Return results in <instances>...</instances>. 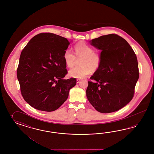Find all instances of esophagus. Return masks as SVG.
<instances>
[{"instance_id": "34e87169", "label": "esophagus", "mask_w": 154, "mask_h": 154, "mask_svg": "<svg viewBox=\"0 0 154 154\" xmlns=\"http://www.w3.org/2000/svg\"><path fill=\"white\" fill-rule=\"evenodd\" d=\"M81 81V79H77V83H79V82H80Z\"/></svg>"}]
</instances>
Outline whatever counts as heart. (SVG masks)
<instances>
[{"label": "heart", "mask_w": 154, "mask_h": 154, "mask_svg": "<svg viewBox=\"0 0 154 154\" xmlns=\"http://www.w3.org/2000/svg\"><path fill=\"white\" fill-rule=\"evenodd\" d=\"M75 54L70 48L65 50L63 58L66 65L73 68L76 65L78 59L80 66L69 70L71 77L77 79H83L91 72H95L100 68L102 63V56L98 52L94 51L93 47L84 42H79L75 46Z\"/></svg>", "instance_id": "b5f03b06"}]
</instances>
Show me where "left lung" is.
<instances>
[{
  "label": "left lung",
  "mask_w": 154,
  "mask_h": 154,
  "mask_svg": "<svg viewBox=\"0 0 154 154\" xmlns=\"http://www.w3.org/2000/svg\"><path fill=\"white\" fill-rule=\"evenodd\" d=\"M91 45L102 50V63L90 77L94 82H88L87 98L98 112H115L134 97L139 79L137 56L126 40L116 34L93 39Z\"/></svg>",
  "instance_id": "obj_1"
}]
</instances>
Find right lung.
Returning a JSON list of instances; mask_svg holds the SVG:
<instances>
[{"mask_svg":"<svg viewBox=\"0 0 154 154\" xmlns=\"http://www.w3.org/2000/svg\"><path fill=\"white\" fill-rule=\"evenodd\" d=\"M70 43L50 33L32 38L21 53L17 76L24 100L37 109L51 112L67 99L76 85L75 78L64 79L68 73L63 58Z\"/></svg>","mask_w":154,"mask_h":154,"instance_id":"add662e5","label":"right lung"}]
</instances>
